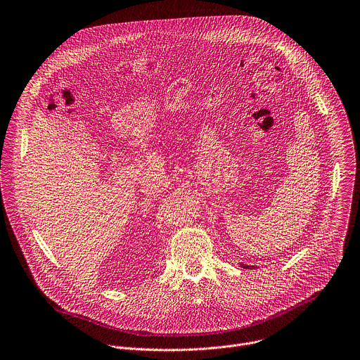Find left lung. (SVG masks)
<instances>
[{
	"mask_svg": "<svg viewBox=\"0 0 360 360\" xmlns=\"http://www.w3.org/2000/svg\"><path fill=\"white\" fill-rule=\"evenodd\" d=\"M241 266L245 268V269H252V268H255V266H248V265H245V264H241Z\"/></svg>",
	"mask_w": 360,
	"mask_h": 360,
	"instance_id": "left-lung-1",
	"label": "left lung"
}]
</instances>
